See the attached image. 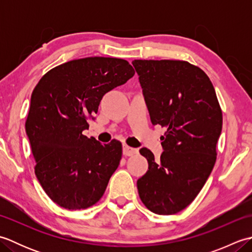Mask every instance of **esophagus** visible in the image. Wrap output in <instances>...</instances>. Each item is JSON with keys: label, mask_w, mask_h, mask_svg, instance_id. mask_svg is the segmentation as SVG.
Wrapping results in <instances>:
<instances>
[{"label": "esophagus", "mask_w": 252, "mask_h": 252, "mask_svg": "<svg viewBox=\"0 0 252 252\" xmlns=\"http://www.w3.org/2000/svg\"><path fill=\"white\" fill-rule=\"evenodd\" d=\"M122 152H123V155H125V156H132V155H134V154L137 153V149L130 147L127 145H123Z\"/></svg>", "instance_id": "esophagus-1"}]
</instances>
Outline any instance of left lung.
Masks as SVG:
<instances>
[{
	"mask_svg": "<svg viewBox=\"0 0 252 252\" xmlns=\"http://www.w3.org/2000/svg\"><path fill=\"white\" fill-rule=\"evenodd\" d=\"M154 126L167 127L160 160L140 149L148 170L137 180L141 200L157 215H174L195 199L217 160L222 111L200 68L183 61L132 62Z\"/></svg>",
	"mask_w": 252,
	"mask_h": 252,
	"instance_id": "1",
	"label": "left lung"
}]
</instances>
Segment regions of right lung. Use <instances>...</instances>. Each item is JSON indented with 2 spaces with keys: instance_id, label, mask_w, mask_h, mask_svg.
<instances>
[{
  "instance_id": "obj_1",
  "label": "right lung",
  "mask_w": 252,
  "mask_h": 252,
  "mask_svg": "<svg viewBox=\"0 0 252 252\" xmlns=\"http://www.w3.org/2000/svg\"><path fill=\"white\" fill-rule=\"evenodd\" d=\"M120 58L87 57L53 68L30 99L26 133L35 175L51 199L68 210L87 209L104 195L120 163L122 145L82 134L103 96L134 76Z\"/></svg>"
}]
</instances>
